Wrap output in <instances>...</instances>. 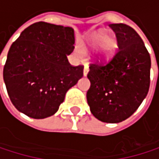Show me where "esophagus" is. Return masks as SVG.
Returning a JSON list of instances; mask_svg holds the SVG:
<instances>
[{"mask_svg": "<svg viewBox=\"0 0 159 159\" xmlns=\"http://www.w3.org/2000/svg\"><path fill=\"white\" fill-rule=\"evenodd\" d=\"M88 73H89V66H85V68H84V76H87Z\"/></svg>", "mask_w": 159, "mask_h": 159, "instance_id": "obj_1", "label": "esophagus"}]
</instances>
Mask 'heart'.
Returning <instances> with one entry per match:
<instances>
[{
  "mask_svg": "<svg viewBox=\"0 0 159 159\" xmlns=\"http://www.w3.org/2000/svg\"><path fill=\"white\" fill-rule=\"evenodd\" d=\"M99 46V52L97 59L99 62L108 63L110 62L118 48V42L115 37L108 36L105 31H97L91 34L85 42L83 49L85 52L93 50Z\"/></svg>",
  "mask_w": 159,
  "mask_h": 159,
  "instance_id": "b5f03b06",
  "label": "heart"
}]
</instances>
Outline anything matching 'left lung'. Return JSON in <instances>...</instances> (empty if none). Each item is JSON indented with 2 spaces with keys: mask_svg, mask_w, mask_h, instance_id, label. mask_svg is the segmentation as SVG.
Wrapping results in <instances>:
<instances>
[{
  "mask_svg": "<svg viewBox=\"0 0 159 159\" xmlns=\"http://www.w3.org/2000/svg\"><path fill=\"white\" fill-rule=\"evenodd\" d=\"M118 50L107 64H90L87 100L98 120L119 123L142 103L150 88L151 57L135 30L125 24H111Z\"/></svg>",
  "mask_w": 159,
  "mask_h": 159,
  "instance_id": "8db88e82",
  "label": "left lung"
}]
</instances>
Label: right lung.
I'll return each instance as SVG.
<instances>
[{
    "instance_id": "add662e5",
    "label": "right lung",
    "mask_w": 159,
    "mask_h": 159,
    "mask_svg": "<svg viewBox=\"0 0 159 159\" xmlns=\"http://www.w3.org/2000/svg\"><path fill=\"white\" fill-rule=\"evenodd\" d=\"M74 30L38 22L26 27L11 45L3 66V81L14 107L43 119L55 113L65 95L83 76L66 55L74 49Z\"/></svg>"
}]
</instances>
